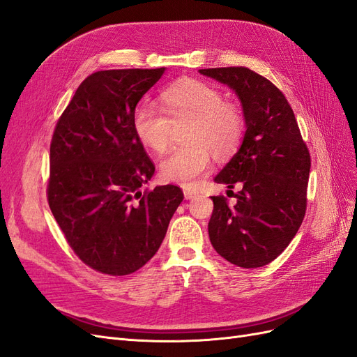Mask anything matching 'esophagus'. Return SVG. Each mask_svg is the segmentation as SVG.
Wrapping results in <instances>:
<instances>
[{
	"label": "esophagus",
	"instance_id": "esophagus-1",
	"mask_svg": "<svg viewBox=\"0 0 357 357\" xmlns=\"http://www.w3.org/2000/svg\"><path fill=\"white\" fill-rule=\"evenodd\" d=\"M183 193H185V198H186V199H192L193 197H197V192L189 189V188H185V190H183Z\"/></svg>",
	"mask_w": 357,
	"mask_h": 357
}]
</instances>
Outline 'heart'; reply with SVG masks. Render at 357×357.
I'll return each mask as SVG.
<instances>
[{
    "mask_svg": "<svg viewBox=\"0 0 357 357\" xmlns=\"http://www.w3.org/2000/svg\"><path fill=\"white\" fill-rule=\"evenodd\" d=\"M164 112L152 102H138L134 110V131L139 142L160 153L168 147L174 126L192 122L188 132L190 146L171 150L162 158L159 169L164 180L190 186L211 165V150L219 156L229 155L240 144L244 117L214 86L188 80L169 86L162 93Z\"/></svg>",
    "mask_w": 357,
    "mask_h": 357,
    "instance_id": "b5f03b06",
    "label": "heart"
}]
</instances>
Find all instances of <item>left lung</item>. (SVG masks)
<instances>
[{"label":"left lung","instance_id":"left-lung-1","mask_svg":"<svg viewBox=\"0 0 357 357\" xmlns=\"http://www.w3.org/2000/svg\"><path fill=\"white\" fill-rule=\"evenodd\" d=\"M236 93L245 132L236 153L214 177L232 189L236 202L211 197L210 241L226 261L259 268L282 255L296 235L307 208L310 153L286 96L245 67L199 70Z\"/></svg>","mask_w":357,"mask_h":357}]
</instances>
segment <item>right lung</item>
<instances>
[{
    "mask_svg": "<svg viewBox=\"0 0 357 357\" xmlns=\"http://www.w3.org/2000/svg\"><path fill=\"white\" fill-rule=\"evenodd\" d=\"M165 68L91 74L62 113L50 144L47 199L74 253L95 271L146 265L183 201L174 185L142 192L155 165L134 131V110Z\"/></svg>",
    "mask_w": 357,
    "mask_h": 357,
    "instance_id": "add662e5",
    "label": "right lung"
}]
</instances>
